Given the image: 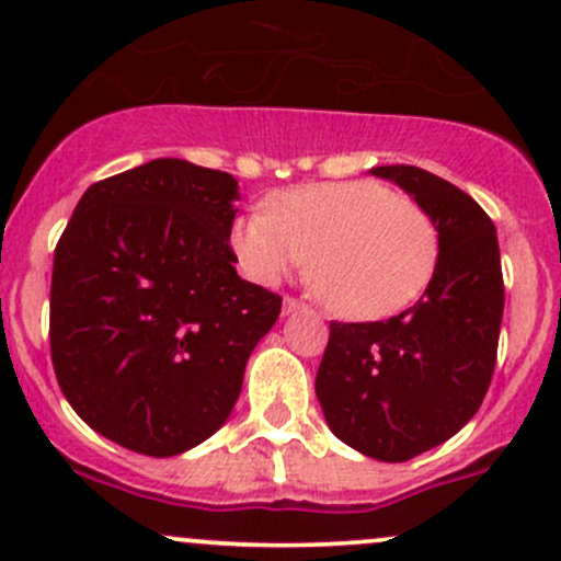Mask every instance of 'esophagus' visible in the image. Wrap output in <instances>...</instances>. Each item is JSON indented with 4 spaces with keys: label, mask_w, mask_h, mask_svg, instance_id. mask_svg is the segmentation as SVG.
<instances>
[{
    "label": "esophagus",
    "mask_w": 561,
    "mask_h": 561,
    "mask_svg": "<svg viewBox=\"0 0 561 561\" xmlns=\"http://www.w3.org/2000/svg\"><path fill=\"white\" fill-rule=\"evenodd\" d=\"M282 309H285V314H290V312H298V309H304V304L298 301V298L287 296L285 304H282Z\"/></svg>",
    "instance_id": "esophagus-1"
}]
</instances>
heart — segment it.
<instances>
[{
  "instance_id": "b5f03b06",
  "label": "heart",
  "mask_w": 561,
  "mask_h": 561,
  "mask_svg": "<svg viewBox=\"0 0 561 561\" xmlns=\"http://www.w3.org/2000/svg\"><path fill=\"white\" fill-rule=\"evenodd\" d=\"M230 244L252 279L276 282L309 257V285L347 320L410 307L437 268L426 208L380 181H322L282 190L263 214L239 219Z\"/></svg>"
}]
</instances>
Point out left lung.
Here are the masks:
<instances>
[{"mask_svg":"<svg viewBox=\"0 0 561 561\" xmlns=\"http://www.w3.org/2000/svg\"><path fill=\"white\" fill-rule=\"evenodd\" d=\"M396 181L434 219L439 257L426 293L380 322H331L314 390L331 432L377 461H410L450 439L483 404L500 344L505 282L489 214L415 165Z\"/></svg>","mask_w":561,"mask_h":561,"instance_id":"left-lung-1","label":"left lung"}]
</instances>
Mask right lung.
Instances as JSON below:
<instances>
[{
	"label": "right lung",
	"mask_w": 561,
	"mask_h": 561,
	"mask_svg": "<svg viewBox=\"0 0 561 561\" xmlns=\"http://www.w3.org/2000/svg\"><path fill=\"white\" fill-rule=\"evenodd\" d=\"M239 181L151 160L83 192L54 252L50 360L103 437L165 458L233 410L282 296L236 274Z\"/></svg>",
	"instance_id": "obj_1"
}]
</instances>
